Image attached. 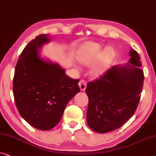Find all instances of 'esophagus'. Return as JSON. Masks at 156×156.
Listing matches in <instances>:
<instances>
[{"instance_id": "obj_1", "label": "esophagus", "mask_w": 156, "mask_h": 156, "mask_svg": "<svg viewBox=\"0 0 156 156\" xmlns=\"http://www.w3.org/2000/svg\"><path fill=\"white\" fill-rule=\"evenodd\" d=\"M78 85H79V87L80 88V90L81 91H84L85 90H86V80H80L79 81V83H78Z\"/></svg>"}]
</instances>
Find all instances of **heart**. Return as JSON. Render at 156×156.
<instances>
[{
	"instance_id": "heart-1",
	"label": "heart",
	"mask_w": 156,
	"mask_h": 156,
	"mask_svg": "<svg viewBox=\"0 0 156 156\" xmlns=\"http://www.w3.org/2000/svg\"><path fill=\"white\" fill-rule=\"evenodd\" d=\"M102 51V46L98 43L88 42L80 48L78 55L80 63L89 66L98 58L99 61L93 68V72L95 75L101 74L104 71L115 56V51L113 48L108 46Z\"/></svg>"
}]
</instances>
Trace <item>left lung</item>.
Here are the masks:
<instances>
[{
	"label": "left lung",
	"mask_w": 156,
	"mask_h": 156,
	"mask_svg": "<svg viewBox=\"0 0 156 156\" xmlns=\"http://www.w3.org/2000/svg\"><path fill=\"white\" fill-rule=\"evenodd\" d=\"M129 54V63L113 66L87 85V122L95 132L105 133L118 129L136 111L144 76L138 53L130 49Z\"/></svg>",
	"instance_id": "left-lung-1"
}]
</instances>
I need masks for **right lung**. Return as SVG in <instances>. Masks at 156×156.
<instances>
[{
    "mask_svg": "<svg viewBox=\"0 0 156 156\" xmlns=\"http://www.w3.org/2000/svg\"><path fill=\"white\" fill-rule=\"evenodd\" d=\"M50 38L41 34L20 53L13 78V95L22 118L33 127L51 130L61 120L69 101L80 92L79 80L66 74L58 64L45 61L39 50Z\"/></svg>",
    "mask_w": 156,
    "mask_h": 156,
    "instance_id": "obj_1",
    "label": "right lung"
}]
</instances>
